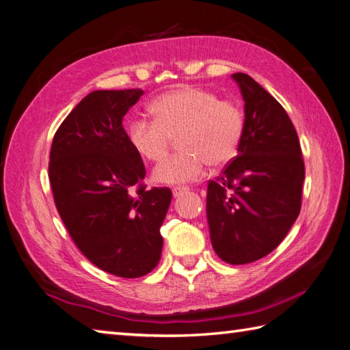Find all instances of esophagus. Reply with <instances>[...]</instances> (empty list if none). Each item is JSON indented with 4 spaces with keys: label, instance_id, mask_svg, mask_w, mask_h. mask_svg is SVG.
<instances>
[{
    "label": "esophagus",
    "instance_id": "34e87169",
    "mask_svg": "<svg viewBox=\"0 0 350 350\" xmlns=\"http://www.w3.org/2000/svg\"><path fill=\"white\" fill-rule=\"evenodd\" d=\"M188 187H174L173 188V196L174 197H179L182 193H187L188 191Z\"/></svg>",
    "mask_w": 350,
    "mask_h": 350
}]
</instances>
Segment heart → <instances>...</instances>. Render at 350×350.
<instances>
[{
	"label": "heart",
	"instance_id": "obj_1",
	"mask_svg": "<svg viewBox=\"0 0 350 350\" xmlns=\"http://www.w3.org/2000/svg\"><path fill=\"white\" fill-rule=\"evenodd\" d=\"M151 111L156 119L136 116L129 124V141L139 156L161 161L173 139L182 151L157 165L153 179L177 185L199 179L206 163L221 167L239 153L245 133V114L231 100H220L199 87H180L159 96Z\"/></svg>",
	"mask_w": 350,
	"mask_h": 350
}]
</instances>
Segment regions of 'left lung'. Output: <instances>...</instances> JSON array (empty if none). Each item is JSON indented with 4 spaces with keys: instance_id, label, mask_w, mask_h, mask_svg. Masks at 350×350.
<instances>
[{
    "instance_id": "left-lung-1",
    "label": "left lung",
    "mask_w": 350,
    "mask_h": 350,
    "mask_svg": "<svg viewBox=\"0 0 350 350\" xmlns=\"http://www.w3.org/2000/svg\"><path fill=\"white\" fill-rule=\"evenodd\" d=\"M245 100L237 156L208 182L206 219L217 256L246 265L282 243L301 208L304 162L288 113L250 75L234 73Z\"/></svg>"
}]
</instances>
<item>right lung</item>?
Segmentation results:
<instances>
[{
    "label": "right lung",
    "mask_w": 350,
    "mask_h": 350,
    "mask_svg": "<svg viewBox=\"0 0 350 350\" xmlns=\"http://www.w3.org/2000/svg\"><path fill=\"white\" fill-rule=\"evenodd\" d=\"M142 94L141 88L87 94L56 130L49 162L70 237L94 266L122 278L156 268L173 196L170 188L145 189L142 157L124 130V116Z\"/></svg>",
    "instance_id": "add662e5"
}]
</instances>
